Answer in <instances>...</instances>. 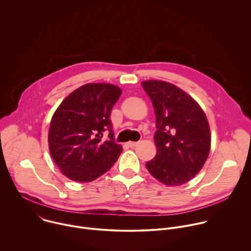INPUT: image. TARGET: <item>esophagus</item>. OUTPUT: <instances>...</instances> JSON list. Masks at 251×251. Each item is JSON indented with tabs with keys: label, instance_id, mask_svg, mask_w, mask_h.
I'll use <instances>...</instances> for the list:
<instances>
[{
	"label": "esophagus",
	"instance_id": "obj_1",
	"mask_svg": "<svg viewBox=\"0 0 251 251\" xmlns=\"http://www.w3.org/2000/svg\"><path fill=\"white\" fill-rule=\"evenodd\" d=\"M137 144H138L137 142H132V141H130V142H128V143H127V146H129L130 148H134Z\"/></svg>",
	"mask_w": 251,
	"mask_h": 251
}]
</instances>
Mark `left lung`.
Masks as SVG:
<instances>
[{"mask_svg":"<svg viewBox=\"0 0 251 251\" xmlns=\"http://www.w3.org/2000/svg\"><path fill=\"white\" fill-rule=\"evenodd\" d=\"M142 86L153 103L157 128V154L146 168L167 186L186 184L201 171L209 154L205 114L194 98L172 83L147 80Z\"/></svg>","mask_w":251,"mask_h":251,"instance_id":"1","label":"left lung"}]
</instances>
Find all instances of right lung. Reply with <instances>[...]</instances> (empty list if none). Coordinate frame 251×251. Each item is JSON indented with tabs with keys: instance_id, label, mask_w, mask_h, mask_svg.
<instances>
[{
	"instance_id": "add662e5",
	"label": "right lung",
	"mask_w": 251,
	"mask_h": 251,
	"mask_svg": "<svg viewBox=\"0 0 251 251\" xmlns=\"http://www.w3.org/2000/svg\"><path fill=\"white\" fill-rule=\"evenodd\" d=\"M122 91L109 83H87L71 92L54 112L50 132V155L61 173L75 182L94 181L118 160L111 110ZM109 133L105 141L103 133Z\"/></svg>"
}]
</instances>
